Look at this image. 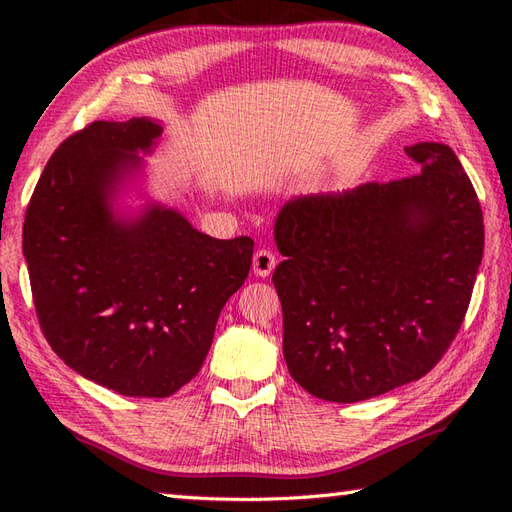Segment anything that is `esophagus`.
<instances>
[{"label": "esophagus", "mask_w": 512, "mask_h": 512, "mask_svg": "<svg viewBox=\"0 0 512 512\" xmlns=\"http://www.w3.org/2000/svg\"><path fill=\"white\" fill-rule=\"evenodd\" d=\"M277 266V257L266 248H259L253 257V273L257 277H268Z\"/></svg>", "instance_id": "34e87169"}]
</instances>
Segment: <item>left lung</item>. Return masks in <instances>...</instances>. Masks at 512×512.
<instances>
[{
	"label": "left lung",
	"mask_w": 512,
	"mask_h": 512,
	"mask_svg": "<svg viewBox=\"0 0 512 512\" xmlns=\"http://www.w3.org/2000/svg\"><path fill=\"white\" fill-rule=\"evenodd\" d=\"M418 176L288 200L273 284L290 376L321 400H367L449 350L484 253L473 184L449 145L405 147Z\"/></svg>",
	"instance_id": "left-lung-1"
}]
</instances>
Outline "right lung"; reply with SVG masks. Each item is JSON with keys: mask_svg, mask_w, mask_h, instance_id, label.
<instances>
[{"mask_svg": "<svg viewBox=\"0 0 512 512\" xmlns=\"http://www.w3.org/2000/svg\"><path fill=\"white\" fill-rule=\"evenodd\" d=\"M160 134L145 116L72 134L43 169L24 222L32 299L50 347L83 378L140 398H167L200 372L255 246L244 235H204L158 202L116 209Z\"/></svg>", "mask_w": 512, "mask_h": 512, "instance_id": "add662e5", "label": "right lung"}]
</instances>
